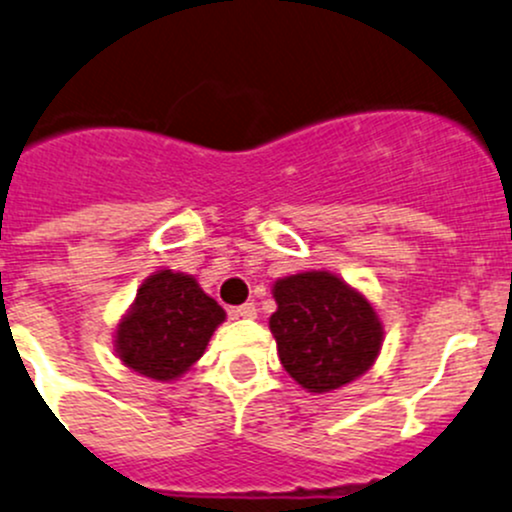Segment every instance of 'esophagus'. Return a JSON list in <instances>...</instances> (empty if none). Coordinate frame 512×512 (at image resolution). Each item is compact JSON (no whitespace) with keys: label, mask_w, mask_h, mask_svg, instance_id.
Listing matches in <instances>:
<instances>
[{"label":"esophagus","mask_w":512,"mask_h":512,"mask_svg":"<svg viewBox=\"0 0 512 512\" xmlns=\"http://www.w3.org/2000/svg\"><path fill=\"white\" fill-rule=\"evenodd\" d=\"M229 315L236 317V320H239V317H244V320H254V317H256V305H254V302H244V305L234 307V310L229 312Z\"/></svg>","instance_id":"obj_1"}]
</instances>
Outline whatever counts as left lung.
I'll list each match as a JSON object with an SVG mask.
<instances>
[{"label":"left lung","instance_id":"1","mask_svg":"<svg viewBox=\"0 0 512 512\" xmlns=\"http://www.w3.org/2000/svg\"><path fill=\"white\" fill-rule=\"evenodd\" d=\"M278 310L268 327L280 364L310 393L364 376L383 344V324L364 295L329 271H305L273 285Z\"/></svg>","mask_w":512,"mask_h":512}]
</instances>
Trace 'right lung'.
<instances>
[{
  "label": "right lung",
  "mask_w": 512,
  "mask_h": 512,
  "mask_svg": "<svg viewBox=\"0 0 512 512\" xmlns=\"http://www.w3.org/2000/svg\"><path fill=\"white\" fill-rule=\"evenodd\" d=\"M227 312L188 273L170 268L144 280L117 324L114 351L124 366L153 381H175L205 354Z\"/></svg>",
  "instance_id": "1"
}]
</instances>
